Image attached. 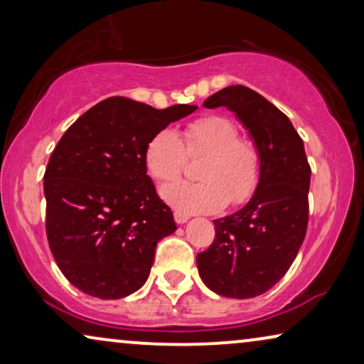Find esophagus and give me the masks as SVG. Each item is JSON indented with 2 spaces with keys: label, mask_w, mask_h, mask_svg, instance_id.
I'll return each mask as SVG.
<instances>
[{
  "label": "esophagus",
  "mask_w": 364,
  "mask_h": 364,
  "mask_svg": "<svg viewBox=\"0 0 364 364\" xmlns=\"http://www.w3.org/2000/svg\"><path fill=\"white\" fill-rule=\"evenodd\" d=\"M173 218H176L177 223H181V225H182V223H186L188 220V215H187V213H182V212L176 210V212H173Z\"/></svg>",
  "instance_id": "obj_1"
}]
</instances>
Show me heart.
<instances>
[{
	"instance_id": "heart-1",
	"label": "heart",
	"mask_w": 364,
	"mask_h": 364,
	"mask_svg": "<svg viewBox=\"0 0 364 364\" xmlns=\"http://www.w3.org/2000/svg\"><path fill=\"white\" fill-rule=\"evenodd\" d=\"M187 156H203L198 182L176 181L161 188L168 205L182 213H210L227 205H243L255 196L262 181V156L250 139L238 137L228 117L203 116L188 122L178 137L161 129L144 147V164L156 181L176 178Z\"/></svg>"
}]
</instances>
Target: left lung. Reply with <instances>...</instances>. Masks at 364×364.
Wrapping results in <instances>:
<instances>
[{
    "instance_id": "obj_1",
    "label": "left lung",
    "mask_w": 364,
    "mask_h": 364,
    "mask_svg": "<svg viewBox=\"0 0 364 364\" xmlns=\"http://www.w3.org/2000/svg\"><path fill=\"white\" fill-rule=\"evenodd\" d=\"M203 106L237 114L260 151L262 181L245 207L213 220L215 238L197 255L198 275L217 295L253 298L282 280L305 240L311 168L290 119L253 89L228 86Z\"/></svg>"
}]
</instances>
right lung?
Returning <instances> with one entry per match:
<instances>
[{
    "instance_id": "right-lung-1",
    "label": "right lung",
    "mask_w": 364,
    "mask_h": 364,
    "mask_svg": "<svg viewBox=\"0 0 364 364\" xmlns=\"http://www.w3.org/2000/svg\"><path fill=\"white\" fill-rule=\"evenodd\" d=\"M196 109L114 96L59 139L44 172L46 235L59 270L86 295L117 300L146 283L157 242L177 225L147 176L144 147Z\"/></svg>"
}]
</instances>
